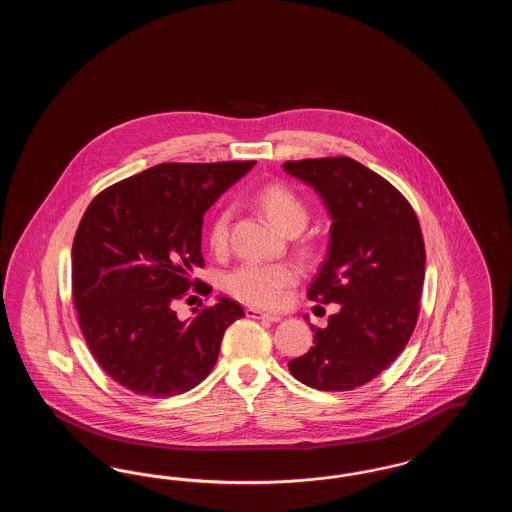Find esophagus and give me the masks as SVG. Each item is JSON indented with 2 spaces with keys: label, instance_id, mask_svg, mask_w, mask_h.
Wrapping results in <instances>:
<instances>
[{
  "label": "esophagus",
  "instance_id": "34e87169",
  "mask_svg": "<svg viewBox=\"0 0 512 512\" xmlns=\"http://www.w3.org/2000/svg\"><path fill=\"white\" fill-rule=\"evenodd\" d=\"M245 315L249 318L268 320V322H278V320H280V315H270V313H265V311H261V309H255V307H247V309H245Z\"/></svg>",
  "mask_w": 512,
  "mask_h": 512
}]
</instances>
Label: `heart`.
I'll return each mask as SVG.
<instances>
[{"label":"heart","mask_w":512,"mask_h":512,"mask_svg":"<svg viewBox=\"0 0 512 512\" xmlns=\"http://www.w3.org/2000/svg\"><path fill=\"white\" fill-rule=\"evenodd\" d=\"M257 203L267 213L268 219L278 224L284 232L297 234L309 222L307 203L295 194L290 186L272 182L257 192ZM232 215L222 209L209 226V245L215 253H222L228 247ZM297 282V268L292 263H263L245 261L232 268L224 276V290L247 305L276 309L282 305L286 292Z\"/></svg>","instance_id":"obj_1"}]
</instances>
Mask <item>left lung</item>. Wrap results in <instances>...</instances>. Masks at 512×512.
Wrapping results in <instances>:
<instances>
[{"label": "left lung", "mask_w": 512, "mask_h": 512, "mask_svg": "<svg viewBox=\"0 0 512 512\" xmlns=\"http://www.w3.org/2000/svg\"><path fill=\"white\" fill-rule=\"evenodd\" d=\"M311 184L330 215L328 257L309 299L340 303L315 345L288 363L293 378L320 391H351L399 357L420 313L426 251L411 203L386 178L351 157L284 163Z\"/></svg>", "instance_id": "obj_1"}]
</instances>
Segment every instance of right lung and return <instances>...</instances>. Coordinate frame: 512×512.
<instances>
[{"label": "right lung", "mask_w": 512, "mask_h": 512, "mask_svg": "<svg viewBox=\"0 0 512 512\" xmlns=\"http://www.w3.org/2000/svg\"><path fill=\"white\" fill-rule=\"evenodd\" d=\"M255 161L161 163L124 178L92 199L73 242L78 324L99 366L126 390L172 397L207 378L226 328L244 317L220 297L180 320L174 301L203 267L205 211Z\"/></svg>", "instance_id": "add662e5"}]
</instances>
